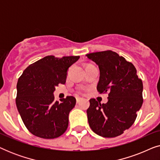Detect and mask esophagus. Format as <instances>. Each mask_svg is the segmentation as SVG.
Here are the masks:
<instances>
[{
    "label": "esophagus",
    "instance_id": "1",
    "mask_svg": "<svg viewBox=\"0 0 160 160\" xmlns=\"http://www.w3.org/2000/svg\"><path fill=\"white\" fill-rule=\"evenodd\" d=\"M82 100H83L82 98H76V102L78 103V102H80Z\"/></svg>",
    "mask_w": 160,
    "mask_h": 160
}]
</instances>
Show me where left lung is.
I'll use <instances>...</instances> for the list:
<instances>
[{"instance_id":"obj_1","label":"left lung","mask_w":160,"mask_h":160,"mask_svg":"<svg viewBox=\"0 0 160 160\" xmlns=\"http://www.w3.org/2000/svg\"><path fill=\"white\" fill-rule=\"evenodd\" d=\"M98 65L97 89L108 92V102L89 100L87 110L89 125L100 136L114 138L132 125L143 104V82L132 63L111 50L86 54Z\"/></svg>"}]
</instances>
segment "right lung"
I'll return each mask as SVG.
<instances>
[{
	"label": "right lung",
	"mask_w": 160,
	"mask_h": 160,
	"mask_svg": "<svg viewBox=\"0 0 160 160\" xmlns=\"http://www.w3.org/2000/svg\"><path fill=\"white\" fill-rule=\"evenodd\" d=\"M79 56H47L30 65L19 78L16 105L20 117L32 135L45 139L58 138L66 131L70 111L76 98L67 96L54 100L55 87L64 84L69 67Z\"/></svg>",
	"instance_id": "obj_1"
}]
</instances>
